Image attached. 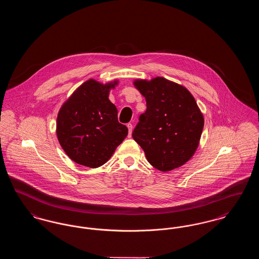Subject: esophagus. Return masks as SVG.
<instances>
[{
	"label": "esophagus",
	"mask_w": 259,
	"mask_h": 259,
	"mask_svg": "<svg viewBox=\"0 0 259 259\" xmlns=\"http://www.w3.org/2000/svg\"><path fill=\"white\" fill-rule=\"evenodd\" d=\"M127 127H128V132H129V137H131L132 134V130H133V125L131 123L127 124Z\"/></svg>",
	"instance_id": "1"
}]
</instances>
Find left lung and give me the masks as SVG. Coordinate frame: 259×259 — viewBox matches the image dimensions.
I'll use <instances>...</instances> for the list:
<instances>
[{"label":"left lung","instance_id":"left-lung-1","mask_svg":"<svg viewBox=\"0 0 259 259\" xmlns=\"http://www.w3.org/2000/svg\"><path fill=\"white\" fill-rule=\"evenodd\" d=\"M134 85L147 101L133 139L148 162L169 172L183 166L195 153L204 127V116L185 87L157 76L136 79Z\"/></svg>","mask_w":259,"mask_h":259}]
</instances>
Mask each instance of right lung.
Segmentation results:
<instances>
[{
	"instance_id": "obj_1",
	"label": "right lung",
	"mask_w": 259,
	"mask_h": 259,
	"mask_svg": "<svg viewBox=\"0 0 259 259\" xmlns=\"http://www.w3.org/2000/svg\"><path fill=\"white\" fill-rule=\"evenodd\" d=\"M113 80L103 84L90 78L62 105L56 134L66 154L75 163L98 168L109 160L128 135L117 120V109L109 99Z\"/></svg>"
}]
</instances>
